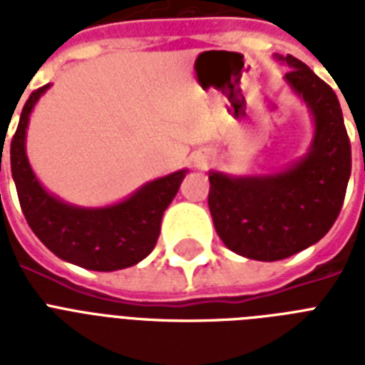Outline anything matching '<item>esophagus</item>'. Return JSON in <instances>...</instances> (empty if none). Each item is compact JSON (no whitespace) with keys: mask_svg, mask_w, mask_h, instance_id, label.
Instances as JSON below:
<instances>
[{"mask_svg":"<svg viewBox=\"0 0 365 365\" xmlns=\"http://www.w3.org/2000/svg\"><path fill=\"white\" fill-rule=\"evenodd\" d=\"M197 166H199V168H205V166H208V159L197 160Z\"/></svg>","mask_w":365,"mask_h":365,"instance_id":"1","label":"esophagus"}]
</instances>
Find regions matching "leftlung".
Here are the masks:
<instances>
[{"label":"left lung","instance_id":"obj_1","mask_svg":"<svg viewBox=\"0 0 365 365\" xmlns=\"http://www.w3.org/2000/svg\"><path fill=\"white\" fill-rule=\"evenodd\" d=\"M277 58L289 66L286 83L314 119L309 153L277 174H208L216 233L231 252L257 261L284 259L322 239L339 216L352 166L351 140L331 87L292 54Z\"/></svg>","mask_w":365,"mask_h":365}]
</instances>
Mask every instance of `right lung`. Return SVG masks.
Here are the masks:
<instances>
[{"label": "right lung", "instance_id": "1", "mask_svg": "<svg viewBox=\"0 0 365 365\" xmlns=\"http://www.w3.org/2000/svg\"><path fill=\"white\" fill-rule=\"evenodd\" d=\"M48 87L37 88L26 100L11 140V172L26 222L37 239L68 263L104 272L136 265L155 248L163 214L176 197L187 170L145 183L117 205L79 208L62 202L37 182L26 157L30 113Z\"/></svg>", "mask_w": 365, "mask_h": 365}]
</instances>
